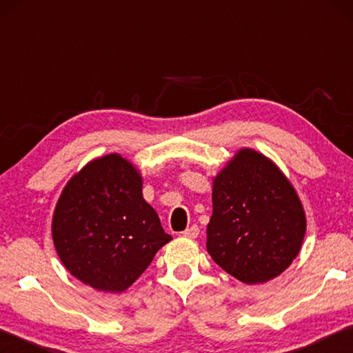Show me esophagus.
<instances>
[{
	"label": "esophagus",
	"mask_w": 353,
	"mask_h": 353,
	"mask_svg": "<svg viewBox=\"0 0 353 353\" xmlns=\"http://www.w3.org/2000/svg\"><path fill=\"white\" fill-rule=\"evenodd\" d=\"M198 235H199V227L196 224L188 227L187 230H183V236H187V238H196Z\"/></svg>",
	"instance_id": "34e87169"
}]
</instances>
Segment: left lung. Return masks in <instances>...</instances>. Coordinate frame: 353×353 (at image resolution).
I'll use <instances>...</instances> for the list:
<instances>
[{
	"mask_svg": "<svg viewBox=\"0 0 353 353\" xmlns=\"http://www.w3.org/2000/svg\"><path fill=\"white\" fill-rule=\"evenodd\" d=\"M207 250L243 283H265L296 259L307 230L296 190L265 155L240 149L213 179Z\"/></svg>",
	"mask_w": 353,
	"mask_h": 353,
	"instance_id": "left-lung-1",
	"label": "left lung"
}]
</instances>
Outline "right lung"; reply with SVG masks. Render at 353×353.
Masks as SVG:
<instances>
[{"mask_svg":"<svg viewBox=\"0 0 353 353\" xmlns=\"http://www.w3.org/2000/svg\"><path fill=\"white\" fill-rule=\"evenodd\" d=\"M143 179L119 154L94 159L70 179L52 216L63 266L104 292L128 290L172 240L143 199Z\"/></svg>","mask_w":353,"mask_h":353,"instance_id":"add662e5","label":"right lung"}]
</instances>
